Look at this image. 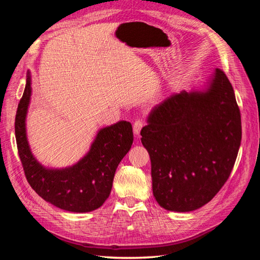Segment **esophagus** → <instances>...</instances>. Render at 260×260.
Wrapping results in <instances>:
<instances>
[{"instance_id":"obj_1","label":"esophagus","mask_w":260,"mask_h":260,"mask_svg":"<svg viewBox=\"0 0 260 260\" xmlns=\"http://www.w3.org/2000/svg\"><path fill=\"white\" fill-rule=\"evenodd\" d=\"M143 125H144L143 120H141V119L137 120L135 123H133V133H135L136 136H139L141 132V129L143 128Z\"/></svg>"}]
</instances>
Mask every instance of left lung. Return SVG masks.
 Returning a JSON list of instances; mask_svg holds the SVG:
<instances>
[{
    "label": "left lung",
    "mask_w": 260,
    "mask_h": 260,
    "mask_svg": "<svg viewBox=\"0 0 260 260\" xmlns=\"http://www.w3.org/2000/svg\"><path fill=\"white\" fill-rule=\"evenodd\" d=\"M141 136L157 203L178 212L205 205L229 178L242 140L240 109L225 74L217 68L203 89L164 100Z\"/></svg>",
    "instance_id": "obj_1"
}]
</instances>
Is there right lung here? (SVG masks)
I'll use <instances>...</instances> for the list:
<instances>
[{"mask_svg": "<svg viewBox=\"0 0 260 260\" xmlns=\"http://www.w3.org/2000/svg\"><path fill=\"white\" fill-rule=\"evenodd\" d=\"M30 100L31 75L28 73L15 118V136L29 184L44 201L62 210L89 212L98 209L111 194L116 169L131 148V123L120 120L100 129L89 152L73 166L46 168L37 160L28 142L26 118Z\"/></svg>", "mask_w": 260, "mask_h": 260, "instance_id": "1", "label": "right lung"}]
</instances>
